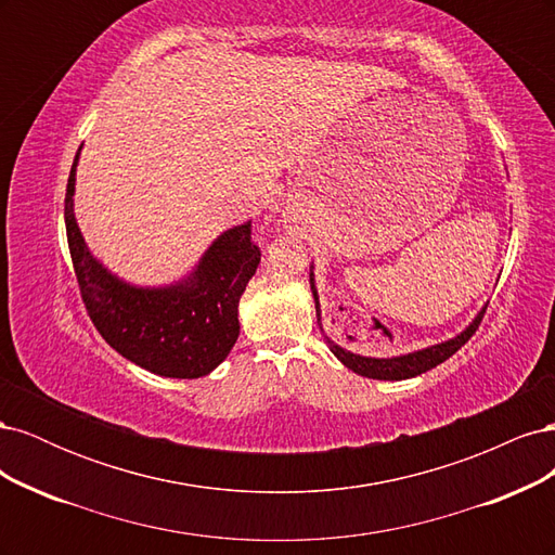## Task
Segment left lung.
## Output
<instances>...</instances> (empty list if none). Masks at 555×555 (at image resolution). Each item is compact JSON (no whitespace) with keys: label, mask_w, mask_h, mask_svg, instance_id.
Segmentation results:
<instances>
[{"label":"left lung","mask_w":555,"mask_h":555,"mask_svg":"<svg viewBox=\"0 0 555 555\" xmlns=\"http://www.w3.org/2000/svg\"><path fill=\"white\" fill-rule=\"evenodd\" d=\"M310 289L314 296V310H317V324L324 333L322 326V310H319V294H317V284H314V266H310ZM489 306V304H486ZM486 306L475 314L473 322H469L459 335H453V338L438 343V345H428L424 349H416V351H408V354H398V357H363V354H354V351H349L345 347H340L338 343H333L328 335L324 333V340L328 345V349L333 351V357L338 359L343 365H347L349 371H354L361 377H371V379H386V382H400V379H410L422 375L430 367L440 365L442 361H447L451 354H456V351L469 340V335H473L481 322V317L486 312Z\"/></svg>","instance_id":"8db88e82"}]
</instances>
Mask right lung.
Instances as JSON below:
<instances>
[{
	"label": "right lung",
	"mask_w": 555,
	"mask_h": 555,
	"mask_svg": "<svg viewBox=\"0 0 555 555\" xmlns=\"http://www.w3.org/2000/svg\"><path fill=\"white\" fill-rule=\"evenodd\" d=\"M80 147L66 182L64 224L96 331L117 354L155 375L196 379L212 373L238 340L241 296L261 261L259 247L249 241V220L222 231L180 280L159 287L131 284L92 255L76 222Z\"/></svg>",
	"instance_id": "right-lung-1"
}]
</instances>
